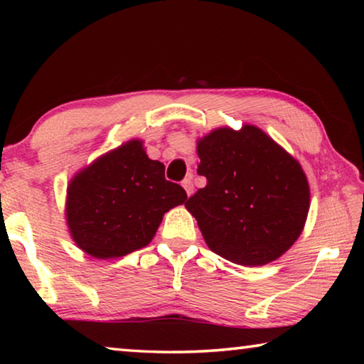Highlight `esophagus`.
I'll use <instances>...</instances> for the list:
<instances>
[{
	"instance_id": "esophagus-1",
	"label": "esophagus",
	"mask_w": 364,
	"mask_h": 364,
	"mask_svg": "<svg viewBox=\"0 0 364 364\" xmlns=\"http://www.w3.org/2000/svg\"><path fill=\"white\" fill-rule=\"evenodd\" d=\"M181 186L184 188V191H186L188 196H191V194L194 193V184H193V181H191V178H186V180H183Z\"/></svg>"
}]
</instances>
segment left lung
Instances as JSON below:
<instances>
[{
    "instance_id": "obj_1",
    "label": "left lung",
    "mask_w": 364,
    "mask_h": 364,
    "mask_svg": "<svg viewBox=\"0 0 364 364\" xmlns=\"http://www.w3.org/2000/svg\"><path fill=\"white\" fill-rule=\"evenodd\" d=\"M205 188L191 196L208 249L232 263L262 267L304 231L310 188L300 164L254 125L217 128L197 141Z\"/></svg>"
}]
</instances>
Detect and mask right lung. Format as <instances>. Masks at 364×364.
Returning a JSON list of instances; mask_svg holds the SVG:
<instances>
[{"label": "right lung", "mask_w": 364, "mask_h": 364, "mask_svg": "<svg viewBox=\"0 0 364 364\" xmlns=\"http://www.w3.org/2000/svg\"><path fill=\"white\" fill-rule=\"evenodd\" d=\"M186 199L180 184L165 180L164 164L132 139L72 178L65 217L78 247L106 260L149 244L164 213Z\"/></svg>", "instance_id": "add662e5"}]
</instances>
